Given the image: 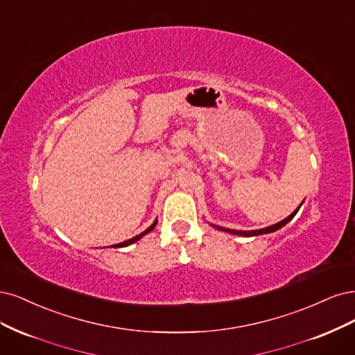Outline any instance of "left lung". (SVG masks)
Wrapping results in <instances>:
<instances>
[{"label":"left lung","mask_w":355,"mask_h":355,"mask_svg":"<svg viewBox=\"0 0 355 355\" xmlns=\"http://www.w3.org/2000/svg\"><path fill=\"white\" fill-rule=\"evenodd\" d=\"M302 205V203H301ZM301 205L298 208H296L289 216H286L284 220H282L280 223H277V224H272V225H270V227H266V228H261V230H252V232H243V230H232V228H224V227H216V225H214L215 228H218V230H221V232H227V233H232V234H237V236H245V237H250V236H259V234H267V233H272V232H276V230H279V228H282L283 225H286L288 224L293 216L296 215V212L300 211V208H301Z\"/></svg>","instance_id":"1"}]
</instances>
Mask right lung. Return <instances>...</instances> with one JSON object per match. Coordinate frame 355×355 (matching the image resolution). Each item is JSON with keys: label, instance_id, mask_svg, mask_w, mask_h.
<instances>
[{"label": "right lung", "instance_id": "right-lung-1", "mask_svg": "<svg viewBox=\"0 0 355 355\" xmlns=\"http://www.w3.org/2000/svg\"><path fill=\"white\" fill-rule=\"evenodd\" d=\"M156 224H157V220L150 225V227H148L147 228V230H144L143 233H140L139 236H135V237H132V239H130V240H125V242H122V243H118V245H115V248H123V246H130L131 243H134V242H137V240H140L143 236H146L147 233H150L152 230H153V228L156 227Z\"/></svg>", "mask_w": 355, "mask_h": 355}]
</instances>
